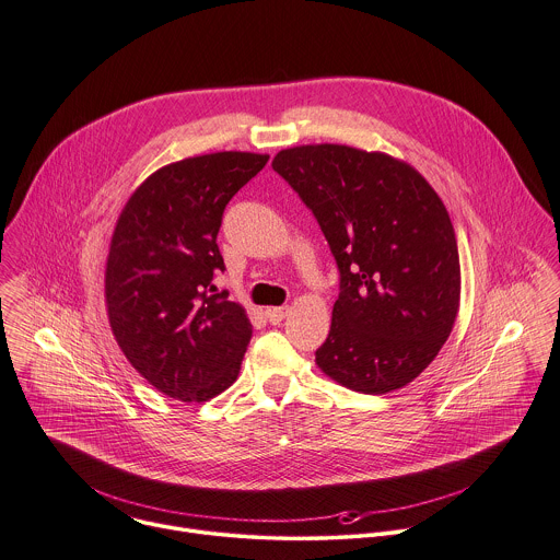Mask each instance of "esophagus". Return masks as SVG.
Wrapping results in <instances>:
<instances>
[{
    "instance_id": "obj_1",
    "label": "esophagus",
    "mask_w": 560,
    "mask_h": 560,
    "mask_svg": "<svg viewBox=\"0 0 560 560\" xmlns=\"http://www.w3.org/2000/svg\"><path fill=\"white\" fill-rule=\"evenodd\" d=\"M266 316H268V320H270L272 325H279V323L288 316V307H270V310L266 312Z\"/></svg>"
}]
</instances>
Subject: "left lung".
<instances>
[{"label": "left lung", "instance_id": "1", "mask_svg": "<svg viewBox=\"0 0 560 560\" xmlns=\"http://www.w3.org/2000/svg\"><path fill=\"white\" fill-rule=\"evenodd\" d=\"M316 215L340 270L318 369L364 395L419 377L447 342L460 307V257L450 213L406 161L340 143L272 159Z\"/></svg>", "mask_w": 560, "mask_h": 560}]
</instances>
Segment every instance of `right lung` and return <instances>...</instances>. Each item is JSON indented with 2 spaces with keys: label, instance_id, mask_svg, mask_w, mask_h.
I'll return each mask as SVG.
<instances>
[{
  "label": "right lung",
  "instance_id": "add662e5",
  "mask_svg": "<svg viewBox=\"0 0 560 560\" xmlns=\"http://www.w3.org/2000/svg\"><path fill=\"white\" fill-rule=\"evenodd\" d=\"M268 154L213 152L159 167L124 205L106 257L110 331L132 369L178 401H209L240 373L253 325L211 283L229 200Z\"/></svg>",
  "mask_w": 560,
  "mask_h": 560
}]
</instances>
